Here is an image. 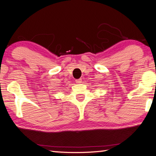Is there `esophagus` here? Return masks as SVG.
Returning <instances> with one entry per match:
<instances>
[{
  "instance_id": "obj_1",
  "label": "esophagus",
  "mask_w": 156,
  "mask_h": 156,
  "mask_svg": "<svg viewBox=\"0 0 156 156\" xmlns=\"http://www.w3.org/2000/svg\"><path fill=\"white\" fill-rule=\"evenodd\" d=\"M76 83H78V84H80L82 83V79L81 78H79V79H76Z\"/></svg>"
}]
</instances>
